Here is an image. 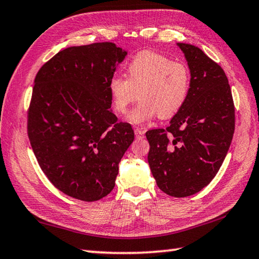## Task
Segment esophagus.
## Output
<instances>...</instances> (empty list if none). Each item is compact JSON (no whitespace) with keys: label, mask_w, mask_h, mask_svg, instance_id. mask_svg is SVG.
I'll list each match as a JSON object with an SVG mask.
<instances>
[{"label":"esophagus","mask_w":259,"mask_h":259,"mask_svg":"<svg viewBox=\"0 0 259 259\" xmlns=\"http://www.w3.org/2000/svg\"><path fill=\"white\" fill-rule=\"evenodd\" d=\"M144 134H145V131H144L142 128H139V126H136V128H135L136 138H143Z\"/></svg>","instance_id":"1"}]
</instances>
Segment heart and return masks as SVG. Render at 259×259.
<instances>
[{
	"label": "heart",
	"mask_w": 259,
	"mask_h": 259,
	"mask_svg": "<svg viewBox=\"0 0 259 259\" xmlns=\"http://www.w3.org/2000/svg\"><path fill=\"white\" fill-rule=\"evenodd\" d=\"M191 74L185 64L172 61L154 51H142L126 65V77L113 75L108 93L114 111L123 114L137 99L128 121L140 124L159 115L170 119L181 111L188 98Z\"/></svg>",
	"instance_id": "1"
}]
</instances>
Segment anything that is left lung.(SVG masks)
Wrapping results in <instances>:
<instances>
[{"label":"left lung","mask_w":259,"mask_h":259,"mask_svg":"<svg viewBox=\"0 0 259 259\" xmlns=\"http://www.w3.org/2000/svg\"><path fill=\"white\" fill-rule=\"evenodd\" d=\"M178 47L190 67V94L169 126L146 133L147 160L160 190L185 198L216 176L233 138L235 112L223 68L198 47Z\"/></svg>","instance_id":"1"}]
</instances>
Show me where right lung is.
<instances>
[{
    "mask_svg": "<svg viewBox=\"0 0 259 259\" xmlns=\"http://www.w3.org/2000/svg\"><path fill=\"white\" fill-rule=\"evenodd\" d=\"M125 56L112 42L71 47L35 76L27 111L30 145L48 179L74 199L93 202L111 193L134 142L131 124L109 109L108 81Z\"/></svg>",
    "mask_w": 259,
    "mask_h": 259,
    "instance_id": "obj_1",
    "label": "right lung"
}]
</instances>
